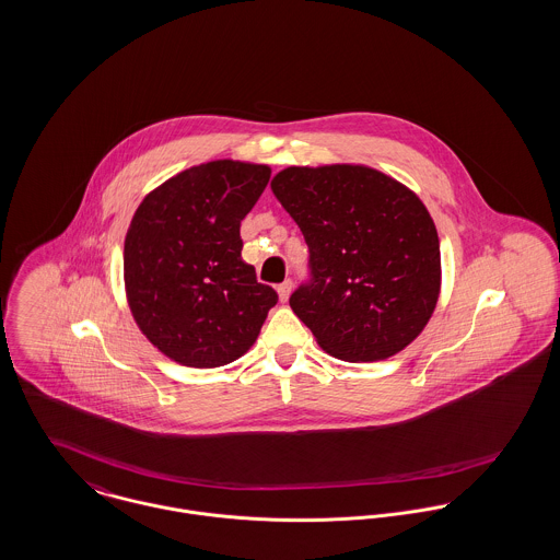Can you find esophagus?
Wrapping results in <instances>:
<instances>
[{"instance_id":"esophagus-1","label":"esophagus","mask_w":560,"mask_h":560,"mask_svg":"<svg viewBox=\"0 0 560 560\" xmlns=\"http://www.w3.org/2000/svg\"><path fill=\"white\" fill-rule=\"evenodd\" d=\"M292 288H294L292 279H285L283 283H279L277 292H279V299H281V302H285L288 299H290V294H292Z\"/></svg>"}]
</instances>
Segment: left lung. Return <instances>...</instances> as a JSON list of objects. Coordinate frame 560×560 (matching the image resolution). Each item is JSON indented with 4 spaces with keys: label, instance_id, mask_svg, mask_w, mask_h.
Masks as SVG:
<instances>
[{
    "label": "left lung",
    "instance_id": "left-lung-1",
    "mask_svg": "<svg viewBox=\"0 0 560 560\" xmlns=\"http://www.w3.org/2000/svg\"><path fill=\"white\" fill-rule=\"evenodd\" d=\"M308 247L290 306L328 353L384 360L429 324L441 285L439 236L422 200L366 166L285 168L270 183Z\"/></svg>",
    "mask_w": 560,
    "mask_h": 560
}]
</instances>
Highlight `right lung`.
<instances>
[{
	"instance_id": "right-lung-1",
	"label": "right lung",
	"mask_w": 560,
	"mask_h": 560,
	"mask_svg": "<svg viewBox=\"0 0 560 560\" xmlns=\"http://www.w3.org/2000/svg\"><path fill=\"white\" fill-rule=\"evenodd\" d=\"M268 178V166L209 162L151 191L131 219L129 306L147 339L178 364L213 369L241 358L279 301L241 256V221Z\"/></svg>"
}]
</instances>
